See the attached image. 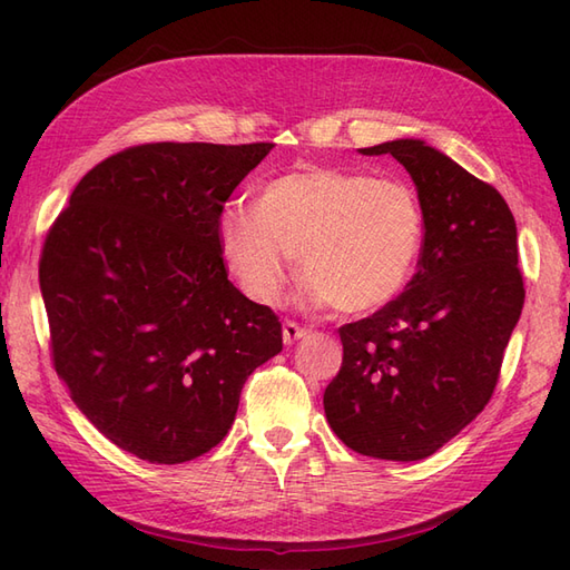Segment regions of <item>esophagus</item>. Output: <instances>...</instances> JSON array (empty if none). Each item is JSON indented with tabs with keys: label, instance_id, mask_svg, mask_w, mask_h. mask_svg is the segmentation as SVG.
<instances>
[{
	"label": "esophagus",
	"instance_id": "esophagus-1",
	"mask_svg": "<svg viewBox=\"0 0 570 570\" xmlns=\"http://www.w3.org/2000/svg\"><path fill=\"white\" fill-rule=\"evenodd\" d=\"M284 343L286 345H294L296 341H301V337H306V328H304V325H298V323H294V321H286L284 323Z\"/></svg>",
	"mask_w": 570,
	"mask_h": 570
}]
</instances>
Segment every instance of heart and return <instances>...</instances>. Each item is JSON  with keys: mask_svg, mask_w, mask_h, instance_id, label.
I'll list each match as a JSON object with an SVG mask.
<instances>
[{"mask_svg": "<svg viewBox=\"0 0 570 570\" xmlns=\"http://www.w3.org/2000/svg\"><path fill=\"white\" fill-rule=\"evenodd\" d=\"M423 227L416 190L402 180L301 168L264 184L252 208H227L217 237L229 272L257 304H276L294 254L311 301L337 313H367L404 292L421 257Z\"/></svg>", "mask_w": 570, "mask_h": 570, "instance_id": "heart-1", "label": "heart"}]
</instances>
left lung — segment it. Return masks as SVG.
Instances as JSON below:
<instances>
[{"label":"left lung","instance_id":"left-lung-1","mask_svg":"<svg viewBox=\"0 0 570 570\" xmlns=\"http://www.w3.org/2000/svg\"><path fill=\"white\" fill-rule=\"evenodd\" d=\"M360 151L392 154L406 168L426 227L404 292L337 331L343 365L325 386V419L355 453L421 460L463 431L498 386L524 306L517 223L498 188L426 141Z\"/></svg>","mask_w":570,"mask_h":570}]
</instances>
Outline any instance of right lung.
I'll list each match as a JSON object with an SVG mask.
<instances>
[{"label": "right lung", "mask_w": 570, "mask_h": 570, "mask_svg": "<svg viewBox=\"0 0 570 570\" xmlns=\"http://www.w3.org/2000/svg\"><path fill=\"white\" fill-rule=\"evenodd\" d=\"M274 144H139L98 164L43 242L39 282L58 377L122 451L208 453L282 323L227 278L217 223Z\"/></svg>", "instance_id": "obj_1"}]
</instances>
